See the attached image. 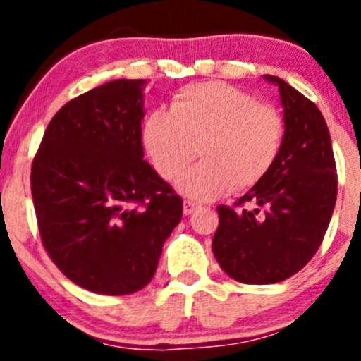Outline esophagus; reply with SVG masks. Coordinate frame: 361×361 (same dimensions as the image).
<instances>
[{
    "label": "esophagus",
    "mask_w": 361,
    "mask_h": 361,
    "mask_svg": "<svg viewBox=\"0 0 361 361\" xmlns=\"http://www.w3.org/2000/svg\"><path fill=\"white\" fill-rule=\"evenodd\" d=\"M197 208H199V204L191 202V200H184V204H183L184 215H191V213H195Z\"/></svg>",
    "instance_id": "1"
}]
</instances>
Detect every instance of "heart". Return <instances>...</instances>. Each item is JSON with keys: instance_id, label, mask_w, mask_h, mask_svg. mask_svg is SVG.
I'll return each mask as SVG.
<instances>
[{"instance_id": "b5f03b06", "label": "heart", "mask_w": 361, "mask_h": 361, "mask_svg": "<svg viewBox=\"0 0 361 361\" xmlns=\"http://www.w3.org/2000/svg\"><path fill=\"white\" fill-rule=\"evenodd\" d=\"M283 132L275 106L209 81L178 90L171 111H152L142 124V145L153 168L170 183L200 153L202 162L178 183V191L206 202L231 188L244 191L262 183L279 159Z\"/></svg>"}]
</instances>
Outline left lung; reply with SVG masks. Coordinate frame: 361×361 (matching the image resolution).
<instances>
[{"instance_id": "obj_1", "label": "left lung", "mask_w": 361, "mask_h": 361, "mask_svg": "<svg viewBox=\"0 0 361 361\" xmlns=\"http://www.w3.org/2000/svg\"><path fill=\"white\" fill-rule=\"evenodd\" d=\"M283 108V145L273 170L240 197L219 206L213 255L242 283H276L298 273L320 247L336 204V164L327 123L305 95L275 75Z\"/></svg>"}]
</instances>
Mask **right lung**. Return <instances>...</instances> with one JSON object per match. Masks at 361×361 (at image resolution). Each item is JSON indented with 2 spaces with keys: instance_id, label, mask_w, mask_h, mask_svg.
I'll return each instance as SVG.
<instances>
[{
  "instance_id": "obj_1",
  "label": "right lung",
  "mask_w": 361,
  "mask_h": 361,
  "mask_svg": "<svg viewBox=\"0 0 361 361\" xmlns=\"http://www.w3.org/2000/svg\"><path fill=\"white\" fill-rule=\"evenodd\" d=\"M145 79H116L57 111L32 162L41 240L66 279L99 295L152 282L183 199L145 161Z\"/></svg>"
}]
</instances>
